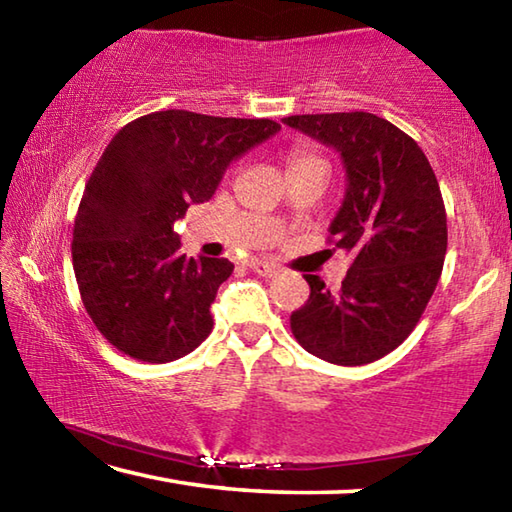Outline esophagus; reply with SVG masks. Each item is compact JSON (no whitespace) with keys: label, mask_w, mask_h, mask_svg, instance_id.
I'll return each mask as SVG.
<instances>
[{"label":"esophagus","mask_w":512,"mask_h":512,"mask_svg":"<svg viewBox=\"0 0 512 512\" xmlns=\"http://www.w3.org/2000/svg\"><path fill=\"white\" fill-rule=\"evenodd\" d=\"M248 266H250V271H255L262 277H273L277 273V266L271 262H264V259H250Z\"/></svg>","instance_id":"1"}]
</instances>
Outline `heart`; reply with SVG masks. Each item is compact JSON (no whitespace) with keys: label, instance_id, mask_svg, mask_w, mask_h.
<instances>
[{"label":"heart","instance_id":"1","mask_svg":"<svg viewBox=\"0 0 512 512\" xmlns=\"http://www.w3.org/2000/svg\"><path fill=\"white\" fill-rule=\"evenodd\" d=\"M316 164H327L320 155L311 153V151H293L289 155V171H298V169H307V167H316Z\"/></svg>","mask_w":512,"mask_h":512}]
</instances>
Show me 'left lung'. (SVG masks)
<instances>
[{
  "mask_svg": "<svg viewBox=\"0 0 512 512\" xmlns=\"http://www.w3.org/2000/svg\"><path fill=\"white\" fill-rule=\"evenodd\" d=\"M282 121L339 151L348 189L329 241L352 255L336 291L305 275L311 293L291 314V332L336 366L372 363L413 332L443 273L447 214L436 173L413 137L370 112Z\"/></svg>",
  "mask_w": 512,
  "mask_h": 512,
  "instance_id": "8db88e82",
  "label": "left lung"
}]
</instances>
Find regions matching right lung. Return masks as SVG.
Returning <instances> with one entry per match:
<instances>
[{"label": "right lung", "instance_id": "1", "mask_svg": "<svg viewBox=\"0 0 512 512\" xmlns=\"http://www.w3.org/2000/svg\"><path fill=\"white\" fill-rule=\"evenodd\" d=\"M277 131L273 119L160 110L112 137L85 183L72 262L85 311L119 352L167 363L210 336V307L235 264L180 255L173 223Z\"/></svg>", "mask_w": 512, "mask_h": 512}]
</instances>
